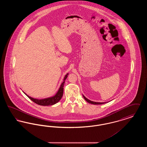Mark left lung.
<instances>
[{
	"instance_id": "obj_1",
	"label": "left lung",
	"mask_w": 147,
	"mask_h": 147,
	"mask_svg": "<svg viewBox=\"0 0 147 147\" xmlns=\"http://www.w3.org/2000/svg\"><path fill=\"white\" fill-rule=\"evenodd\" d=\"M83 97H84V99H85L88 102H89V103H90V104H94V105H100V104H103L106 103V102H97L92 101H90V100H88L87 98H85L84 95H83Z\"/></svg>"
}]
</instances>
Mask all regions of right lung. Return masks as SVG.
Returning <instances> with one entry per match:
<instances>
[{"label":"right lung","instance_id":"right-lung-1","mask_svg":"<svg viewBox=\"0 0 147 147\" xmlns=\"http://www.w3.org/2000/svg\"><path fill=\"white\" fill-rule=\"evenodd\" d=\"M68 73H67L65 75V76L64 77V80H63V82L61 84L58 91L57 92L56 95L53 97L38 100V99L31 98V97L29 96L28 95H26L25 92L24 93L26 95V96L31 100H32L33 102H34L35 103L38 104V105H41V106H50V105H54L56 103H57L61 99V98L63 96V86H64V84L65 83V80L67 79V78L68 77Z\"/></svg>","mask_w":147,"mask_h":147}]
</instances>
